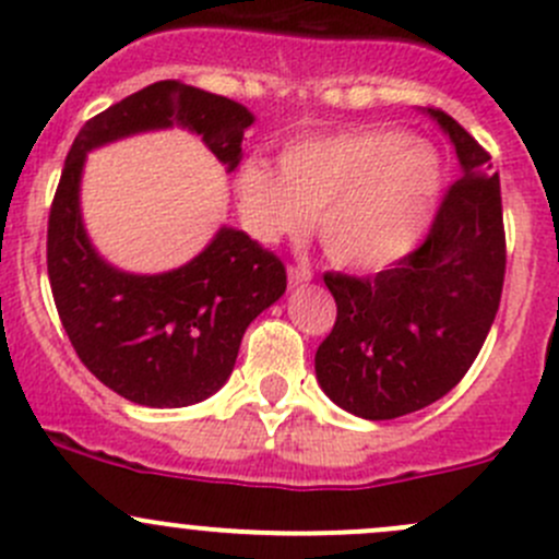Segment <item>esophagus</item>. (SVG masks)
Here are the masks:
<instances>
[{"label":"esophagus","instance_id":"obj_1","mask_svg":"<svg viewBox=\"0 0 559 559\" xmlns=\"http://www.w3.org/2000/svg\"><path fill=\"white\" fill-rule=\"evenodd\" d=\"M312 269H309V263H293L290 269H287V280H290V285H304V282L312 280Z\"/></svg>","mask_w":559,"mask_h":559}]
</instances>
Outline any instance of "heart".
Segmentation results:
<instances>
[{"label":"heart","mask_w":559,"mask_h":559,"mask_svg":"<svg viewBox=\"0 0 559 559\" xmlns=\"http://www.w3.org/2000/svg\"><path fill=\"white\" fill-rule=\"evenodd\" d=\"M234 193L255 239L296 237L318 215L333 263L379 272L408 255L433 221L441 164L401 131L347 129L290 142L280 169L263 158L241 160Z\"/></svg>","instance_id":"obj_1"}]
</instances>
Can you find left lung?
<instances>
[{"instance_id":"8db88e82","label":"left lung","mask_w":559,"mask_h":559,"mask_svg":"<svg viewBox=\"0 0 559 559\" xmlns=\"http://www.w3.org/2000/svg\"><path fill=\"white\" fill-rule=\"evenodd\" d=\"M428 115L460 160L428 237L373 277H322L336 322L314 371L333 404L364 419L404 417L444 399L479 355L503 293V204L490 153L447 112Z\"/></svg>"}]
</instances>
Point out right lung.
I'll use <instances>...</instances> for the list:
<instances>
[{
    "instance_id": "right-lung-1",
    "label": "right lung",
    "mask_w": 559,
    "mask_h": 559,
    "mask_svg": "<svg viewBox=\"0 0 559 559\" xmlns=\"http://www.w3.org/2000/svg\"><path fill=\"white\" fill-rule=\"evenodd\" d=\"M252 112L226 96L160 80L80 129L48 217V277L56 309L85 368L126 401L151 408L199 404L226 384L247 325L285 293L274 252L223 226L186 266L126 274L102 261L80 217L85 153L140 131L186 126L237 169Z\"/></svg>"
}]
</instances>
